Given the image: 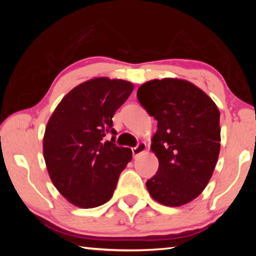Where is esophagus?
Instances as JSON below:
<instances>
[{
	"label": "esophagus",
	"mask_w": 256,
	"mask_h": 256,
	"mask_svg": "<svg viewBox=\"0 0 256 256\" xmlns=\"http://www.w3.org/2000/svg\"><path fill=\"white\" fill-rule=\"evenodd\" d=\"M146 150V144H144V142H140V144H136V146L132 148V154L134 157H136V156H138L140 154L144 152Z\"/></svg>",
	"instance_id": "1"
}]
</instances>
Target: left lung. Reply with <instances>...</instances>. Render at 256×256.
<instances>
[{"mask_svg":"<svg viewBox=\"0 0 256 256\" xmlns=\"http://www.w3.org/2000/svg\"><path fill=\"white\" fill-rule=\"evenodd\" d=\"M136 96L158 122L151 150L159 168L146 188L164 206L186 204L206 188L218 162V107L196 86L170 78L146 82Z\"/></svg>","mask_w":256,"mask_h":256,"instance_id":"obj_1","label":"left lung"}]
</instances>
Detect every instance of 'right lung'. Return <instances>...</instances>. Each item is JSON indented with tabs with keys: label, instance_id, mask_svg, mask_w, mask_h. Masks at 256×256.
<instances>
[{
	"label": "right lung",
	"instance_id": "obj_1",
	"mask_svg": "<svg viewBox=\"0 0 256 256\" xmlns=\"http://www.w3.org/2000/svg\"><path fill=\"white\" fill-rule=\"evenodd\" d=\"M133 92L131 82L94 78L76 86L47 123L42 150L52 182L68 202L90 209L112 196L132 151L115 144L112 116ZM110 132V142L104 136Z\"/></svg>",
	"mask_w": 256,
	"mask_h": 256
}]
</instances>
